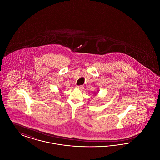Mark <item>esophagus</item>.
<instances>
[{"instance_id": "obj_1", "label": "esophagus", "mask_w": 160, "mask_h": 160, "mask_svg": "<svg viewBox=\"0 0 160 160\" xmlns=\"http://www.w3.org/2000/svg\"><path fill=\"white\" fill-rule=\"evenodd\" d=\"M76 88L79 90H83L84 89L83 86H77Z\"/></svg>"}]
</instances>
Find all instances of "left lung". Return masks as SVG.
<instances>
[{
  "label": "left lung",
  "mask_w": 160,
  "mask_h": 160,
  "mask_svg": "<svg viewBox=\"0 0 160 160\" xmlns=\"http://www.w3.org/2000/svg\"><path fill=\"white\" fill-rule=\"evenodd\" d=\"M97 92H98V91ZM96 93H97V92H96V93H94V94H95V95H97V94H96Z\"/></svg>",
  "instance_id": "8db88e82"
}]
</instances>
